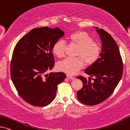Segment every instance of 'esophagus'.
Wrapping results in <instances>:
<instances>
[{
	"mask_svg": "<svg viewBox=\"0 0 130 130\" xmlns=\"http://www.w3.org/2000/svg\"><path fill=\"white\" fill-rule=\"evenodd\" d=\"M67 78L69 79H72H72H75V77L69 75H67Z\"/></svg>",
	"mask_w": 130,
	"mask_h": 130,
	"instance_id": "1",
	"label": "esophagus"
}]
</instances>
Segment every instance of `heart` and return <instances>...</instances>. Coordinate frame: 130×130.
Instances as JSON below:
<instances>
[{
	"label": "heart",
	"mask_w": 130,
	"mask_h": 130,
	"mask_svg": "<svg viewBox=\"0 0 130 130\" xmlns=\"http://www.w3.org/2000/svg\"><path fill=\"white\" fill-rule=\"evenodd\" d=\"M70 43L78 46L75 58H67L60 61L57 67L60 71L69 75H75L83 67L84 61L87 65L95 63L100 57L102 47L99 43L93 41V39L87 32L77 31L68 37ZM66 43L63 40H59L53 45V52L57 57L64 55Z\"/></svg>",
	"instance_id": "obj_1"
}]
</instances>
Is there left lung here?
<instances>
[{
  "label": "left lung",
  "mask_w": 130,
  "mask_h": 130,
  "mask_svg": "<svg viewBox=\"0 0 130 130\" xmlns=\"http://www.w3.org/2000/svg\"><path fill=\"white\" fill-rule=\"evenodd\" d=\"M102 42L100 58L93 64L85 69V73L94 77L88 79L82 76L77 77L83 83L81 90L77 92L78 100L88 106L104 102L110 97L120 81L123 73L122 57L117 42L105 30L96 27Z\"/></svg>",
  "instance_id": "8db88e82"
}]
</instances>
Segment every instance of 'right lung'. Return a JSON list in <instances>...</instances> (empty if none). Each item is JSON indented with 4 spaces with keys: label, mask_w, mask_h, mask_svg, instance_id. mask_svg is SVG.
<instances>
[{
    "label": "right lung",
    "mask_w": 130,
    "mask_h": 130,
    "mask_svg": "<svg viewBox=\"0 0 130 130\" xmlns=\"http://www.w3.org/2000/svg\"><path fill=\"white\" fill-rule=\"evenodd\" d=\"M64 32L58 27L33 28L19 40L11 61V77L20 97L31 105L43 107L55 99L57 86L65 79L63 72L45 75L52 70L53 47Z\"/></svg>",
    "instance_id": "add662e5"
}]
</instances>
